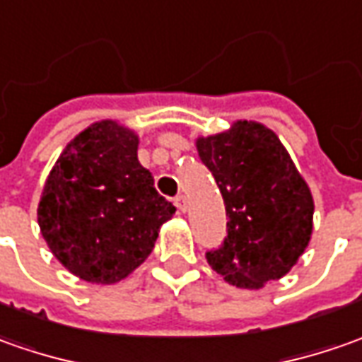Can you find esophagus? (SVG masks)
Masks as SVG:
<instances>
[{
    "mask_svg": "<svg viewBox=\"0 0 362 362\" xmlns=\"http://www.w3.org/2000/svg\"><path fill=\"white\" fill-rule=\"evenodd\" d=\"M173 203H175V207L179 211H181V213H185V211H187V199H185V195H177Z\"/></svg>",
    "mask_w": 362,
    "mask_h": 362,
    "instance_id": "34e87169",
    "label": "esophagus"
}]
</instances>
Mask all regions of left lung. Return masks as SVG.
Returning a JSON list of instances; mask_svg holds the SVG:
<instances>
[{"label":"left lung","instance_id":"1","mask_svg":"<svg viewBox=\"0 0 362 362\" xmlns=\"http://www.w3.org/2000/svg\"><path fill=\"white\" fill-rule=\"evenodd\" d=\"M195 145L229 217L223 245L205 255L211 269L241 288L285 277L311 241L315 211L285 145L275 131L247 119Z\"/></svg>","mask_w":362,"mask_h":362}]
</instances>
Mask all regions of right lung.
Returning a JSON list of instances; mask_svg holds the SVG:
<instances>
[{
	"label": "right lung",
	"mask_w": 362,
	"mask_h": 362,
	"mask_svg": "<svg viewBox=\"0 0 362 362\" xmlns=\"http://www.w3.org/2000/svg\"><path fill=\"white\" fill-rule=\"evenodd\" d=\"M137 145V133L119 121H97L67 143L43 185L41 235L87 283L113 285L133 273L175 213L139 163Z\"/></svg>",
	"instance_id": "1"
}]
</instances>
